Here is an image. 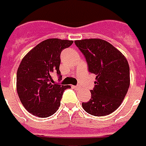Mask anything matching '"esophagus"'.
<instances>
[{
	"label": "esophagus",
	"mask_w": 146,
	"mask_h": 146,
	"mask_svg": "<svg viewBox=\"0 0 146 146\" xmlns=\"http://www.w3.org/2000/svg\"><path fill=\"white\" fill-rule=\"evenodd\" d=\"M73 88H74V89H79L80 88V86H73Z\"/></svg>",
	"instance_id": "obj_1"
}]
</instances>
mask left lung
Masks as SVG:
<instances>
[{
	"instance_id": "left-lung-1",
	"label": "left lung",
	"mask_w": 146,
	"mask_h": 146,
	"mask_svg": "<svg viewBox=\"0 0 146 146\" xmlns=\"http://www.w3.org/2000/svg\"><path fill=\"white\" fill-rule=\"evenodd\" d=\"M76 45L86 57L89 71L96 75L92 97L82 106L87 113L102 117L120 107L129 87V66L124 55L100 38L76 40Z\"/></svg>"
}]
</instances>
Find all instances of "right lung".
<instances>
[{
    "instance_id": "obj_1",
    "label": "right lung",
    "mask_w": 146,
    "mask_h": 146,
    "mask_svg": "<svg viewBox=\"0 0 146 146\" xmlns=\"http://www.w3.org/2000/svg\"><path fill=\"white\" fill-rule=\"evenodd\" d=\"M70 40L49 38L37 44L23 58L17 73V91L25 108L33 115L48 117L58 110L65 89L70 86L53 84L59 70L60 53L73 44Z\"/></svg>"
}]
</instances>
